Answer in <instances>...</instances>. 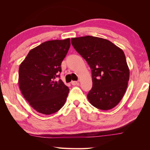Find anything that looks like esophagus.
<instances>
[{"label": "esophagus", "mask_w": 150, "mask_h": 150, "mask_svg": "<svg viewBox=\"0 0 150 150\" xmlns=\"http://www.w3.org/2000/svg\"><path fill=\"white\" fill-rule=\"evenodd\" d=\"M71 84L73 85H79V83L78 81H72Z\"/></svg>", "instance_id": "1"}]
</instances>
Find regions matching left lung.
<instances>
[{
  "label": "left lung",
  "mask_w": 150,
  "mask_h": 150,
  "mask_svg": "<svg viewBox=\"0 0 150 150\" xmlns=\"http://www.w3.org/2000/svg\"><path fill=\"white\" fill-rule=\"evenodd\" d=\"M71 44L91 69L90 103L103 110L115 107L124 95L130 77L123 51L109 40L91 35L72 38Z\"/></svg>",
  "instance_id": "8db88e82"
}]
</instances>
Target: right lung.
I'll list each match as a JSON object with an SVG mask.
<instances>
[{
	"mask_svg": "<svg viewBox=\"0 0 150 150\" xmlns=\"http://www.w3.org/2000/svg\"><path fill=\"white\" fill-rule=\"evenodd\" d=\"M70 39L50 40L29 52L19 67L18 84L22 95L40 113L49 115L63 107L69 89L56 81L61 64L70 47Z\"/></svg>",
	"mask_w": 150,
	"mask_h": 150,
	"instance_id": "1",
	"label": "right lung"
}]
</instances>
